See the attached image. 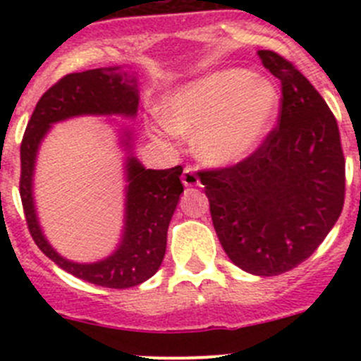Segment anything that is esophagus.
Instances as JSON below:
<instances>
[{
    "label": "esophagus",
    "instance_id": "1",
    "mask_svg": "<svg viewBox=\"0 0 361 361\" xmlns=\"http://www.w3.org/2000/svg\"><path fill=\"white\" fill-rule=\"evenodd\" d=\"M181 181H183L185 187H197L199 178H197V174H195L194 167H190V166L185 167L183 174H181Z\"/></svg>",
    "mask_w": 361,
    "mask_h": 361
}]
</instances>
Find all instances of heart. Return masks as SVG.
<instances>
[{
    "instance_id": "obj_1",
    "label": "heart",
    "mask_w": 361,
    "mask_h": 361,
    "mask_svg": "<svg viewBox=\"0 0 361 361\" xmlns=\"http://www.w3.org/2000/svg\"><path fill=\"white\" fill-rule=\"evenodd\" d=\"M278 104V89L269 78L248 69H224L176 90L164 103L162 123L174 134L197 133L199 157L225 166L257 150Z\"/></svg>"
}]
</instances>
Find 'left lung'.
Returning <instances> with one entry per match:
<instances>
[{
	"mask_svg": "<svg viewBox=\"0 0 361 361\" xmlns=\"http://www.w3.org/2000/svg\"><path fill=\"white\" fill-rule=\"evenodd\" d=\"M281 82L278 126L241 162L199 171L221 248L243 271L278 276L307 260L341 216L345 160L337 120L290 61L258 50Z\"/></svg>",
	"mask_w": 361,
	"mask_h": 361,
	"instance_id": "left-lung-1",
	"label": "left lung"
}]
</instances>
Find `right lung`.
Returning a JSON list of instances; mask_svg holds the SVG:
<instances>
[{
    "instance_id": "right-lung-1",
    "label": "right lung",
    "mask_w": 361,
    "mask_h": 361,
    "mask_svg": "<svg viewBox=\"0 0 361 361\" xmlns=\"http://www.w3.org/2000/svg\"><path fill=\"white\" fill-rule=\"evenodd\" d=\"M140 96L136 78L120 66L69 73L54 83L36 104L20 143V199L27 228L36 246L61 269L104 288H130L150 279L166 255L167 227L183 192V167L145 169L136 157H127L126 227L113 255L94 264H76L61 257L43 235L32 199L36 154L50 126L78 115L136 116ZM123 143L130 145V133Z\"/></svg>"
}]
</instances>
